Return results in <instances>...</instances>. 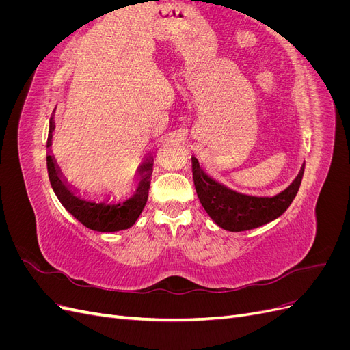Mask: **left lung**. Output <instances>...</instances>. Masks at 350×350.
<instances>
[{
  "mask_svg": "<svg viewBox=\"0 0 350 350\" xmlns=\"http://www.w3.org/2000/svg\"><path fill=\"white\" fill-rule=\"evenodd\" d=\"M193 161V178L196 191L208 216L221 229L230 232H242L269 224L283 215L298 194L302 183L304 169L295 181L274 197H252L239 194L211 179L196 157Z\"/></svg>",
  "mask_w": 350,
  "mask_h": 350,
  "instance_id": "obj_1",
  "label": "left lung"
}]
</instances>
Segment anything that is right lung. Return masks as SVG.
Returning <instances> with one entry per match:
<instances>
[{
	"label": "right lung",
	"instance_id": "1",
	"mask_svg": "<svg viewBox=\"0 0 350 350\" xmlns=\"http://www.w3.org/2000/svg\"><path fill=\"white\" fill-rule=\"evenodd\" d=\"M52 130H54V120L49 121V139L48 147L51 146ZM46 166L49 181L61 204L66 207L68 213L76 217L80 224L86 228L98 232H116L131 228L135 220L139 219L142 211L147 203L150 188V175H152V161L142 165L139 172L142 175V181L137 188L135 194L124 203L107 204V203H94V201H86L74 194L67 184L62 181L59 175V169L51 154L46 156Z\"/></svg>",
	"mask_w": 350,
	"mask_h": 350
}]
</instances>
